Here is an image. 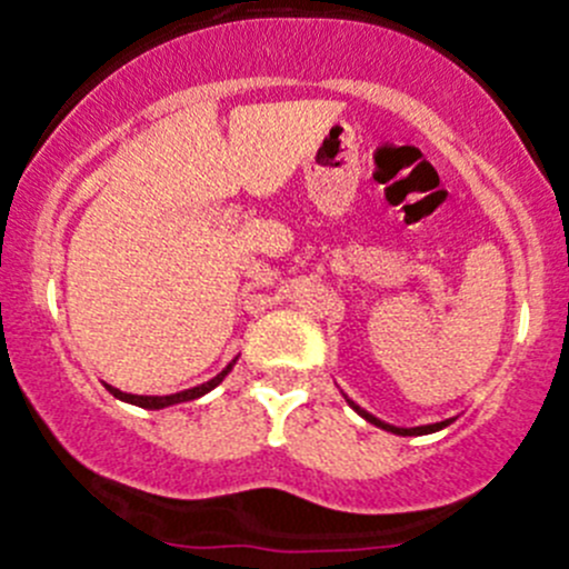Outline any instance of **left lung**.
Returning <instances> with one entry per match:
<instances>
[{"label":"left lung","mask_w":569,"mask_h":569,"mask_svg":"<svg viewBox=\"0 0 569 569\" xmlns=\"http://www.w3.org/2000/svg\"><path fill=\"white\" fill-rule=\"evenodd\" d=\"M348 402H350V400H348ZM350 406H353V411H359V416H365V419L370 421V425L380 427V430L395 432V436H427V432H438V430H443V427L452 425V419H443V421H436V425H421V427H395V425H386V421L375 419L372 413H367L365 408H359V406H356V402H350Z\"/></svg>","instance_id":"8db88e82"}]
</instances>
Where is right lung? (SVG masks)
<instances>
[{
  "label": "right lung",
  "instance_id": "right-lung-1",
  "mask_svg": "<svg viewBox=\"0 0 569 569\" xmlns=\"http://www.w3.org/2000/svg\"><path fill=\"white\" fill-rule=\"evenodd\" d=\"M232 367H236V361H230V365H227L224 370H221L219 375H216V378L204 380V383L194 386V389H183V391H178V395H128V391L114 389V386H109V383H107V389L111 391V395L117 397V400L131 402V406H139V408H148V411H161V408L178 406V402L197 400V397H202V395H208V391H213L216 386H219L221 380H224L227 375H230Z\"/></svg>",
  "mask_w": 569,
  "mask_h": 569
}]
</instances>
